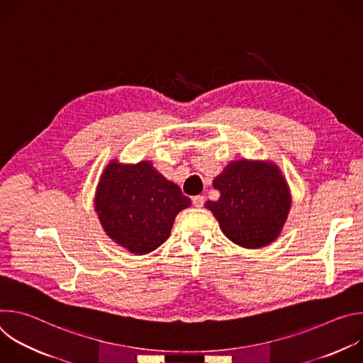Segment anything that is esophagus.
Here are the masks:
<instances>
[{
	"instance_id": "obj_1",
	"label": "esophagus",
	"mask_w": 363,
	"mask_h": 363,
	"mask_svg": "<svg viewBox=\"0 0 363 363\" xmlns=\"http://www.w3.org/2000/svg\"><path fill=\"white\" fill-rule=\"evenodd\" d=\"M205 202V196L203 195H195L192 196V205L196 206V208H201V206L203 205Z\"/></svg>"
}]
</instances>
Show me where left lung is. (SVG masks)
I'll list each match as a JSON object with an SVG mask.
<instances>
[{"label":"left lung","instance_id":"obj_1","mask_svg":"<svg viewBox=\"0 0 363 363\" xmlns=\"http://www.w3.org/2000/svg\"><path fill=\"white\" fill-rule=\"evenodd\" d=\"M221 196L205 206L223 233L245 248H260L277 238L290 210V192L280 169L260 161L231 162L214 179Z\"/></svg>","mask_w":363,"mask_h":363}]
</instances>
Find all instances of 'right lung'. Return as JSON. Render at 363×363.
<instances>
[{
	"mask_svg": "<svg viewBox=\"0 0 363 363\" xmlns=\"http://www.w3.org/2000/svg\"><path fill=\"white\" fill-rule=\"evenodd\" d=\"M189 205L181 188L150 162L121 165L112 161L100 178L94 201L103 230L139 255L165 242L177 214Z\"/></svg>",
	"mask_w": 363,
	"mask_h": 363,
	"instance_id": "add662e5",
	"label": "right lung"
}]
</instances>
